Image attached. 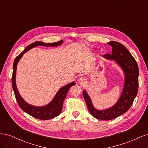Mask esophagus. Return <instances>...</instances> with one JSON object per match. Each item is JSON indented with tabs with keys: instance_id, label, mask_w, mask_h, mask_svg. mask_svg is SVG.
<instances>
[{
	"instance_id": "esophagus-1",
	"label": "esophagus",
	"mask_w": 148,
	"mask_h": 148,
	"mask_svg": "<svg viewBox=\"0 0 148 148\" xmlns=\"http://www.w3.org/2000/svg\"><path fill=\"white\" fill-rule=\"evenodd\" d=\"M79 83L80 84L84 85V84H86V79H85L84 78L82 77V78H81L79 79Z\"/></svg>"
}]
</instances>
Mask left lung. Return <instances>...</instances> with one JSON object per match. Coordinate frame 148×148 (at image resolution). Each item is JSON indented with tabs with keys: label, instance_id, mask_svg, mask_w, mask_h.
Returning a JSON list of instances; mask_svg holds the SVG:
<instances>
[{
	"label": "left lung",
	"instance_id": "1",
	"mask_svg": "<svg viewBox=\"0 0 148 148\" xmlns=\"http://www.w3.org/2000/svg\"><path fill=\"white\" fill-rule=\"evenodd\" d=\"M112 47V53H106L107 59L114 60L120 65L125 73V83L122 95L116 104L108 109L99 110L94 107L90 97L84 90L83 95L90 114L96 119L110 120L126 112L130 108L138 89L139 69L137 62L128 49L117 41L108 42Z\"/></svg>",
	"mask_w": 148,
	"mask_h": 148
}]
</instances>
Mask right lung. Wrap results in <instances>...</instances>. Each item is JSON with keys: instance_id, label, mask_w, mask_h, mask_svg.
Instances as JSON below:
<instances>
[{"instance_id": "add662e5", "label": "right lung", "mask_w": 148, "mask_h": 148, "mask_svg": "<svg viewBox=\"0 0 148 148\" xmlns=\"http://www.w3.org/2000/svg\"><path fill=\"white\" fill-rule=\"evenodd\" d=\"M63 41L61 40L58 42L53 43H44L43 42L36 41L34 43L29 44L25 48V50L22 52L14 60L13 65V73L12 77V83L13 91L15 93L16 101L18 104L20 108L25 111V112L34 118L41 119V120H49L54 118L59 115L62 110L63 103L67 93L69 92L70 88L75 84V82H71L69 84H66L64 87L61 88L59 91L57 92L53 100L49 103V104L42 106V107H36L31 106L27 102H26L23 98L21 97L20 94L18 91V89L16 86L15 78H16V66L20 59L23 56L25 52L30 50L33 47H36L38 46H57L62 44Z\"/></svg>"}]
</instances>
